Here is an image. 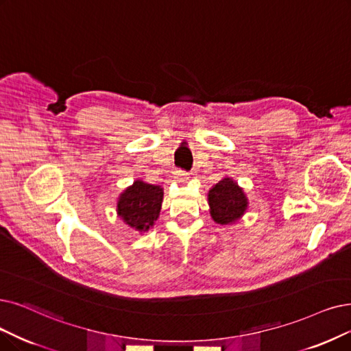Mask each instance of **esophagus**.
Returning <instances> with one entry per match:
<instances>
[{
  "label": "esophagus",
  "instance_id": "esophagus-1",
  "mask_svg": "<svg viewBox=\"0 0 351 351\" xmlns=\"http://www.w3.org/2000/svg\"><path fill=\"white\" fill-rule=\"evenodd\" d=\"M174 177H176V180L178 181V183H186V181L190 178V177H189V173L184 171V170H177L176 174H174Z\"/></svg>",
  "mask_w": 351,
  "mask_h": 351
}]
</instances>
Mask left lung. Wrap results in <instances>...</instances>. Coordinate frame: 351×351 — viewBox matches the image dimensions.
<instances>
[{
  "label": "left lung",
  "instance_id": "left-lung-1",
  "mask_svg": "<svg viewBox=\"0 0 351 351\" xmlns=\"http://www.w3.org/2000/svg\"><path fill=\"white\" fill-rule=\"evenodd\" d=\"M210 215L219 224H229L239 219L247 207L242 189L229 177L220 180L208 191Z\"/></svg>",
  "mask_w": 351,
  "mask_h": 351
}]
</instances>
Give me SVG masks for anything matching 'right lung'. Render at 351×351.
<instances>
[{
  "mask_svg": "<svg viewBox=\"0 0 351 351\" xmlns=\"http://www.w3.org/2000/svg\"><path fill=\"white\" fill-rule=\"evenodd\" d=\"M162 194L164 191L160 186L147 184L136 180L121 194L118 215L128 226L139 232H147L158 219Z\"/></svg>",
  "mask_w": 351,
  "mask_h": 351,
  "instance_id": "right-lung-1",
  "label": "right lung"
}]
</instances>
